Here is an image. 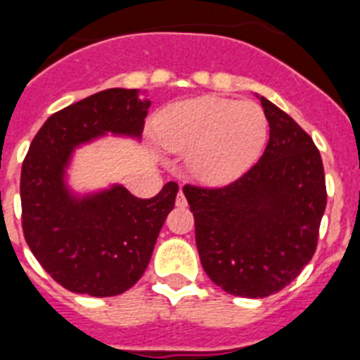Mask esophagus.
<instances>
[{
  "instance_id": "34e87169",
  "label": "esophagus",
  "mask_w": 360,
  "mask_h": 360,
  "mask_svg": "<svg viewBox=\"0 0 360 360\" xmlns=\"http://www.w3.org/2000/svg\"><path fill=\"white\" fill-rule=\"evenodd\" d=\"M176 207H180V209H184V207H187V200H186V196H184V193L182 191H180V193H178V196H176Z\"/></svg>"
}]
</instances>
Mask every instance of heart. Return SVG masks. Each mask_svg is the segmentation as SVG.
Masks as SVG:
<instances>
[{"label": "heart", "instance_id": "1", "mask_svg": "<svg viewBox=\"0 0 360 360\" xmlns=\"http://www.w3.org/2000/svg\"><path fill=\"white\" fill-rule=\"evenodd\" d=\"M158 144L189 155L187 169L205 186H227L250 171L265 151L269 119L250 101L202 95L171 104L155 117Z\"/></svg>", "mask_w": 360, "mask_h": 360}]
</instances>
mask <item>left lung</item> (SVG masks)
Here are the masks:
<instances>
[{"label": "left lung", "instance_id": "1", "mask_svg": "<svg viewBox=\"0 0 360 360\" xmlns=\"http://www.w3.org/2000/svg\"><path fill=\"white\" fill-rule=\"evenodd\" d=\"M270 139L240 180L219 189L186 186L200 262L212 283L240 297L285 288L316 252L326 209L323 160L290 115L265 97Z\"/></svg>", "mask_w": 360, "mask_h": 360}]
</instances>
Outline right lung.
I'll return each mask as SVG.
<instances>
[{
    "label": "right lung",
    "instance_id": "add662e5",
    "mask_svg": "<svg viewBox=\"0 0 360 360\" xmlns=\"http://www.w3.org/2000/svg\"><path fill=\"white\" fill-rule=\"evenodd\" d=\"M151 106L141 90L110 88L57 111L32 141L21 169L25 240L46 272L75 294L119 295L146 272L178 186L135 198L122 184L70 186L73 155L104 136L141 141Z\"/></svg>",
    "mask_w": 360,
    "mask_h": 360
}]
</instances>
